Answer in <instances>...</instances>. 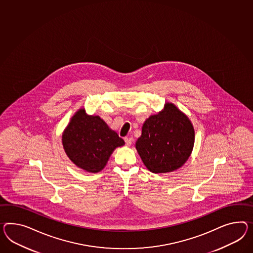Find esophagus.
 I'll list each match as a JSON object with an SVG mask.
<instances>
[{
    "label": "esophagus",
    "mask_w": 253,
    "mask_h": 253,
    "mask_svg": "<svg viewBox=\"0 0 253 253\" xmlns=\"http://www.w3.org/2000/svg\"><path fill=\"white\" fill-rule=\"evenodd\" d=\"M125 142L126 146H130L133 142V137H125Z\"/></svg>",
    "instance_id": "esophagus-1"
}]
</instances>
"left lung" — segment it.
I'll use <instances>...</instances> for the list:
<instances>
[{"label": "left lung", "instance_id": "obj_1", "mask_svg": "<svg viewBox=\"0 0 253 253\" xmlns=\"http://www.w3.org/2000/svg\"><path fill=\"white\" fill-rule=\"evenodd\" d=\"M195 143L194 126L174 104L149 117L143 124L136 149L143 163L153 173H164L181 167Z\"/></svg>", "mask_w": 253, "mask_h": 253}]
</instances>
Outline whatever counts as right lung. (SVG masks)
<instances>
[{
  "label": "right lung",
  "instance_id": "obj_1",
  "mask_svg": "<svg viewBox=\"0 0 253 253\" xmlns=\"http://www.w3.org/2000/svg\"><path fill=\"white\" fill-rule=\"evenodd\" d=\"M62 144L70 160L79 168L98 172L111 154L125 141L99 117L87 116L84 109L72 117L62 135Z\"/></svg>",
  "mask_w": 253,
  "mask_h": 253
}]
</instances>
